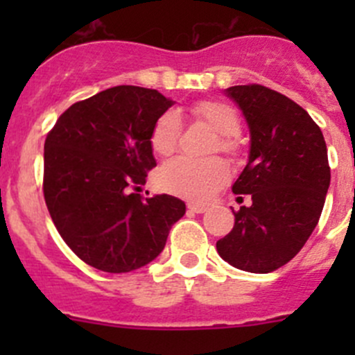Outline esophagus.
<instances>
[{
	"label": "esophagus",
	"mask_w": 355,
	"mask_h": 355,
	"mask_svg": "<svg viewBox=\"0 0 355 355\" xmlns=\"http://www.w3.org/2000/svg\"><path fill=\"white\" fill-rule=\"evenodd\" d=\"M189 211H192V213H196V214H200V213H204V211L207 209L206 206H204V204H189Z\"/></svg>",
	"instance_id": "esophagus-1"
}]
</instances>
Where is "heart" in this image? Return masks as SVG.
I'll return each instance as SVG.
<instances>
[{"label": "heart", "instance_id": "1", "mask_svg": "<svg viewBox=\"0 0 355 355\" xmlns=\"http://www.w3.org/2000/svg\"><path fill=\"white\" fill-rule=\"evenodd\" d=\"M191 114L194 120L206 123L216 132V139L211 144V153L221 151L228 156L239 153L237 132L241 128V118L234 106L223 101L202 99L192 105ZM180 118L173 111H166L153 125L149 144L157 156H170L180 141ZM230 178V166L221 157L191 159L177 157L164 164L157 171V185L168 194L178 196L189 200H207Z\"/></svg>", "mask_w": 355, "mask_h": 355}]
</instances>
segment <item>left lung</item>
Instances as JSON below:
<instances>
[{"label": "left lung", "mask_w": 355, "mask_h": 355, "mask_svg": "<svg viewBox=\"0 0 355 355\" xmlns=\"http://www.w3.org/2000/svg\"><path fill=\"white\" fill-rule=\"evenodd\" d=\"M227 92L250 128L249 163L232 191L250 194L252 204L234 211V228L216 249L239 270L270 273L297 256L320 221L331 177L327 142L287 96L261 84Z\"/></svg>", "instance_id": "left-lung-1"}]
</instances>
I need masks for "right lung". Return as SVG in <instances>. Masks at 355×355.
Returning <instances> with one entry per match:
<instances>
[{"label": "right lung", "mask_w": 355, "mask_h": 355, "mask_svg": "<svg viewBox=\"0 0 355 355\" xmlns=\"http://www.w3.org/2000/svg\"><path fill=\"white\" fill-rule=\"evenodd\" d=\"M171 105L156 89L116 85L73 103L48 132L46 206L65 244L96 270L146 266L185 214L173 196L139 194L156 166L153 125Z\"/></svg>", "instance_id": "obj_1"}]
</instances>
